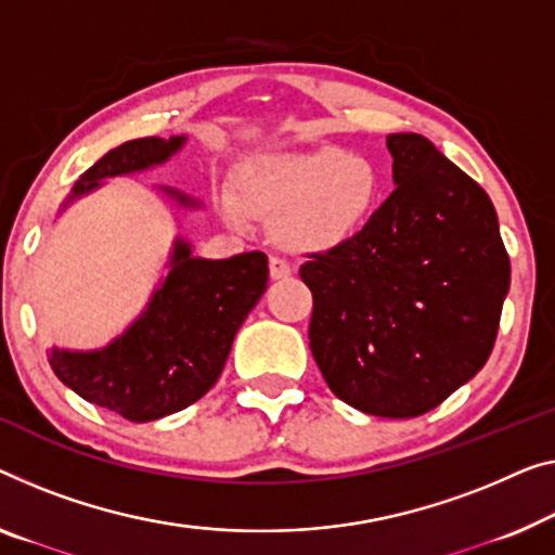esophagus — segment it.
Returning a JSON list of instances; mask_svg holds the SVG:
<instances>
[{
	"mask_svg": "<svg viewBox=\"0 0 555 555\" xmlns=\"http://www.w3.org/2000/svg\"><path fill=\"white\" fill-rule=\"evenodd\" d=\"M269 274H271V279H286V276H292V263H288L284 256H271L269 259Z\"/></svg>",
	"mask_w": 555,
	"mask_h": 555,
	"instance_id": "esophagus-1",
	"label": "esophagus"
}]
</instances>
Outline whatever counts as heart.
<instances>
[{"label": "heart", "mask_w": 555, "mask_h": 555, "mask_svg": "<svg viewBox=\"0 0 555 555\" xmlns=\"http://www.w3.org/2000/svg\"><path fill=\"white\" fill-rule=\"evenodd\" d=\"M244 202L254 214L279 221L292 246H331L351 236L382 198V171L369 156L336 146L296 154H269L242 173ZM231 224L242 227L246 209L234 192L219 196Z\"/></svg>", "instance_id": "heart-1"}]
</instances>
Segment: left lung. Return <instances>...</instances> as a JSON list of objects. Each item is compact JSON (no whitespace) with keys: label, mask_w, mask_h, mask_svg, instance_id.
<instances>
[{"label":"left lung","mask_w":555,"mask_h":555,"mask_svg":"<svg viewBox=\"0 0 555 555\" xmlns=\"http://www.w3.org/2000/svg\"><path fill=\"white\" fill-rule=\"evenodd\" d=\"M391 196L351 238L306 254L309 346L338 399L413 418L489 361L511 261L489 194L421 134H388Z\"/></svg>","instance_id":"8db88e82"}]
</instances>
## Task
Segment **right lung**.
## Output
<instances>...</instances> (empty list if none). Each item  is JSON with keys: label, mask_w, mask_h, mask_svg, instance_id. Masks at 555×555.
I'll return each mask as SVG.
<instances>
[{"label": "right lung", "mask_w": 555, "mask_h": 555, "mask_svg": "<svg viewBox=\"0 0 555 555\" xmlns=\"http://www.w3.org/2000/svg\"><path fill=\"white\" fill-rule=\"evenodd\" d=\"M184 137L131 139L106 152L81 173L64 206L89 194L102 179L164 164ZM181 206H198L186 194L164 189ZM169 274L134 324L99 351H49V366L64 386L121 418L146 424L192 406L221 376L234 336L267 292L263 251L231 259H198L177 238Z\"/></svg>", "instance_id": "1"}]
</instances>
